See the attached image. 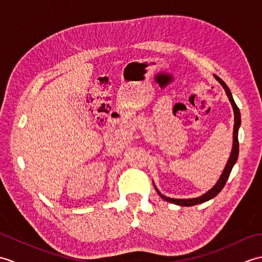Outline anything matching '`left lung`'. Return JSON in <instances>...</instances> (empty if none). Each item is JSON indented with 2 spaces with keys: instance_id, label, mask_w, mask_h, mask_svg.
<instances>
[{
  "instance_id": "8db88e82",
  "label": "left lung",
  "mask_w": 262,
  "mask_h": 262,
  "mask_svg": "<svg viewBox=\"0 0 262 262\" xmlns=\"http://www.w3.org/2000/svg\"><path fill=\"white\" fill-rule=\"evenodd\" d=\"M215 79L219 81L222 86L224 88V90L227 94V97H229V100L230 102L232 104L233 107V111H234V130H233V147H232V152H231V155H230V159L229 161H227V163L225 165L224 168V171L223 173H222L221 178L219 179V181H217L216 185L210 189V190H208L206 193L202 194L200 197H197V198H190V199H174V198H169V197H165L163 196L162 193H161L157 188V191L158 193L161 196V198H163L164 200H166V202L169 203H172V204H176V205H179V206H193V205H198V204H202V203H205L207 202V200L214 198L215 196H217L221 191L222 189L224 188L225 183L227 181V179H229L230 177V173L231 171L233 169V166H234V164L236 163L237 161V157H238V140H237V133H238V128H240V125H241V115H240V110H238L236 103L234 102V100H233V97H232V93L230 91L229 86H227L225 84V82L220 79L219 76L217 75H214Z\"/></svg>"
}]
</instances>
